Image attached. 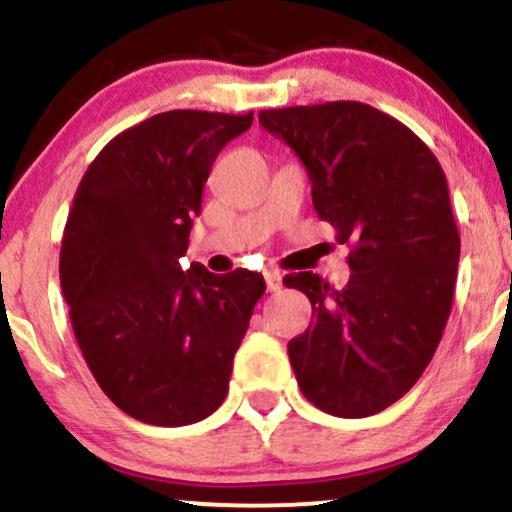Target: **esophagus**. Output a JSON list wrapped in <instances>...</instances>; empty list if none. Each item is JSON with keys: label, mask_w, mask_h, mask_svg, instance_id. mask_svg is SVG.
<instances>
[{"label": "esophagus", "mask_w": 512, "mask_h": 512, "mask_svg": "<svg viewBox=\"0 0 512 512\" xmlns=\"http://www.w3.org/2000/svg\"><path fill=\"white\" fill-rule=\"evenodd\" d=\"M264 281H267L269 293H278V290L283 288V276L278 274V271H274V269L264 271Z\"/></svg>", "instance_id": "esophagus-1"}]
</instances>
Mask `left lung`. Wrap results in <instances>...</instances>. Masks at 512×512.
<instances>
[{
    "label": "left lung",
    "mask_w": 512,
    "mask_h": 512,
    "mask_svg": "<svg viewBox=\"0 0 512 512\" xmlns=\"http://www.w3.org/2000/svg\"><path fill=\"white\" fill-rule=\"evenodd\" d=\"M260 125L297 153L314 210L352 245L342 290L312 271L283 278L314 316L288 342L297 385L331 416H373L416 385L454 304L461 236L442 165L409 127L359 101L271 108Z\"/></svg>",
    "instance_id": "1"
}]
</instances>
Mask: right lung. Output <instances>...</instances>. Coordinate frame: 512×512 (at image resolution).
<instances>
[{
  "label": "right lung",
  "mask_w": 512,
  "mask_h": 512,
  "mask_svg": "<svg viewBox=\"0 0 512 512\" xmlns=\"http://www.w3.org/2000/svg\"><path fill=\"white\" fill-rule=\"evenodd\" d=\"M252 113L167 111L103 146L77 186L61 245V288L89 371L148 425L208 418L264 295L262 274L181 269L212 163Z\"/></svg>",
  "instance_id": "obj_1"
}]
</instances>
